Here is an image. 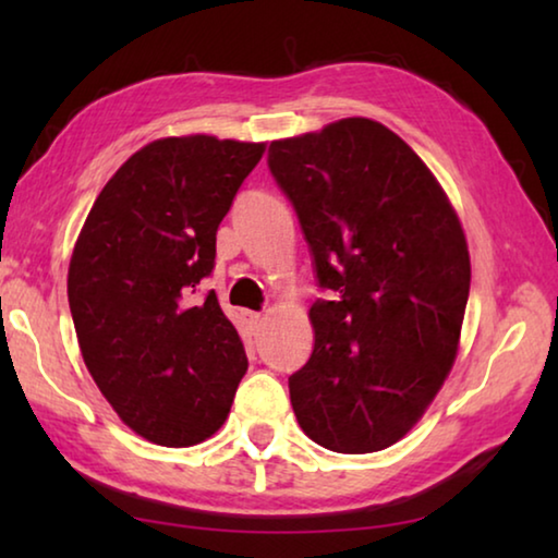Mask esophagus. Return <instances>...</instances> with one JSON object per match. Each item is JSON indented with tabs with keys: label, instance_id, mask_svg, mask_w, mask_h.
I'll return each instance as SVG.
<instances>
[{
	"label": "esophagus",
	"instance_id": "obj_1",
	"mask_svg": "<svg viewBox=\"0 0 558 558\" xmlns=\"http://www.w3.org/2000/svg\"><path fill=\"white\" fill-rule=\"evenodd\" d=\"M243 319H245V323H248V325L256 327V325H260V323H263V315H260V313H251V310H245V313H243Z\"/></svg>",
	"mask_w": 558,
	"mask_h": 558
}]
</instances>
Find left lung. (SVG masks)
<instances>
[{
  "label": "left lung",
  "mask_w": 558,
  "mask_h": 558,
  "mask_svg": "<svg viewBox=\"0 0 558 558\" xmlns=\"http://www.w3.org/2000/svg\"><path fill=\"white\" fill-rule=\"evenodd\" d=\"M268 169L313 253L315 349L288 379L300 428L335 452L411 430L446 381L470 295L462 226L403 140L366 118L276 140Z\"/></svg>",
  "instance_id": "obj_1"
}]
</instances>
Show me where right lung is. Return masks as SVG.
I'll list each match as a JSON object with an SVG mask.
<instances>
[{
    "label": "right lung",
    "instance_id": "1",
    "mask_svg": "<svg viewBox=\"0 0 558 558\" xmlns=\"http://www.w3.org/2000/svg\"><path fill=\"white\" fill-rule=\"evenodd\" d=\"M263 143L155 140L102 186L75 241L69 305L98 389L140 436L186 448L214 436L248 369L211 276L216 231Z\"/></svg>",
    "mask_w": 558,
    "mask_h": 558
}]
</instances>
